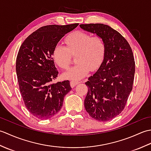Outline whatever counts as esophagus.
<instances>
[{
  "label": "esophagus",
  "instance_id": "1",
  "mask_svg": "<svg viewBox=\"0 0 151 151\" xmlns=\"http://www.w3.org/2000/svg\"><path fill=\"white\" fill-rule=\"evenodd\" d=\"M79 83H80V82H79L78 81H70V86H71V88H74L75 86L78 84Z\"/></svg>",
  "mask_w": 151,
  "mask_h": 151
}]
</instances>
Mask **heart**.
I'll use <instances>...</instances> for the list:
<instances>
[{"label": "heart", "instance_id": "obj_1", "mask_svg": "<svg viewBox=\"0 0 151 151\" xmlns=\"http://www.w3.org/2000/svg\"><path fill=\"white\" fill-rule=\"evenodd\" d=\"M66 46L56 44L52 52L54 62L62 69L68 68L72 56L75 55L76 63L63 74L66 78L77 81L97 69L104 60L106 45L102 37L91 36L84 31H74L65 38Z\"/></svg>", "mask_w": 151, "mask_h": 151}]
</instances>
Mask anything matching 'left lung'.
Returning <instances> with one entry per match:
<instances>
[{
	"label": "left lung",
	"mask_w": 151,
	"mask_h": 151,
	"mask_svg": "<svg viewBox=\"0 0 151 151\" xmlns=\"http://www.w3.org/2000/svg\"><path fill=\"white\" fill-rule=\"evenodd\" d=\"M81 28L102 37L106 45L104 60L97 71L86 82V111L99 121H108L121 114L132 89L135 62L128 41L108 25L82 24Z\"/></svg>",
	"instance_id": "8db88e82"
}]
</instances>
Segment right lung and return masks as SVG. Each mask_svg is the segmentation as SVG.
<instances>
[{
  "label": "right lung",
  "mask_w": 151,
  "mask_h": 151,
  "mask_svg": "<svg viewBox=\"0 0 151 151\" xmlns=\"http://www.w3.org/2000/svg\"><path fill=\"white\" fill-rule=\"evenodd\" d=\"M47 25L31 34L22 43L16 59V73L21 97L28 111L40 119L55 115L71 89L69 81L52 82L58 75L52 52L59 41L77 27Z\"/></svg>",
  "instance_id": "1"
}]
</instances>
